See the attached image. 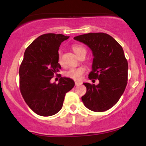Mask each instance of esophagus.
Instances as JSON below:
<instances>
[{"instance_id": "obj_1", "label": "esophagus", "mask_w": 146, "mask_h": 146, "mask_svg": "<svg viewBox=\"0 0 146 146\" xmlns=\"http://www.w3.org/2000/svg\"><path fill=\"white\" fill-rule=\"evenodd\" d=\"M80 84H82V83L79 82H75V86H79Z\"/></svg>"}]
</instances>
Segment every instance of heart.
<instances>
[{
    "instance_id": "1",
    "label": "heart",
    "mask_w": 146,
    "mask_h": 146,
    "mask_svg": "<svg viewBox=\"0 0 146 146\" xmlns=\"http://www.w3.org/2000/svg\"><path fill=\"white\" fill-rule=\"evenodd\" d=\"M72 48L73 51L78 56H79L82 52H86V49L81 45L74 44L72 46ZM58 62L59 64L62 65L63 62L62 59V52L59 51L58 54ZM85 72V68L84 67H78V68H72L66 71L64 74L65 76L70 78L74 80H80L82 78L84 73Z\"/></svg>"
}]
</instances>
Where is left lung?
I'll return each mask as SVG.
<instances>
[{"label":"left lung","mask_w":146,"mask_h":146,"mask_svg":"<svg viewBox=\"0 0 146 146\" xmlns=\"http://www.w3.org/2000/svg\"><path fill=\"white\" fill-rule=\"evenodd\" d=\"M74 39L92 50V70L88 78L99 80L98 85L83 84L86 93L82 100L92 111H106L118 102L127 83L128 64L122 47L113 37L103 33L85 34Z\"/></svg>","instance_id":"obj_1"}]
</instances>
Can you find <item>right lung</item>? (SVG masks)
Instances as JSON below:
<instances>
[{"mask_svg":"<svg viewBox=\"0 0 146 146\" xmlns=\"http://www.w3.org/2000/svg\"><path fill=\"white\" fill-rule=\"evenodd\" d=\"M68 38L61 34H44L25 52L19 68L20 90L30 108L39 115L50 116L58 112L66 93L74 86L69 78L61 77L58 84L50 83L61 69L58 62L60 45Z\"/></svg>","mask_w":146,"mask_h":146,"instance_id":"obj_1","label":"right lung"}]
</instances>
